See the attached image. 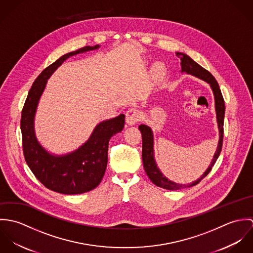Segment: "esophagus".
I'll use <instances>...</instances> for the list:
<instances>
[{"label":"esophagus","instance_id":"obj_1","mask_svg":"<svg viewBox=\"0 0 253 253\" xmlns=\"http://www.w3.org/2000/svg\"><path fill=\"white\" fill-rule=\"evenodd\" d=\"M140 119L139 111L135 108L128 109L126 113V122L128 126L135 125Z\"/></svg>","mask_w":253,"mask_h":253}]
</instances>
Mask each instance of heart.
Returning <instances> with one entry per match:
<instances>
[{
  "mask_svg": "<svg viewBox=\"0 0 253 253\" xmlns=\"http://www.w3.org/2000/svg\"><path fill=\"white\" fill-rule=\"evenodd\" d=\"M163 72H164V66L161 63H157L154 66V73L157 75H161Z\"/></svg>",
  "mask_w": 253,
  "mask_h": 253,
  "instance_id": "obj_1",
  "label": "heart"
}]
</instances>
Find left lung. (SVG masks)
Wrapping results in <instances>:
<instances>
[{
    "label": "left lung",
    "mask_w": 253,
    "mask_h": 253,
    "mask_svg": "<svg viewBox=\"0 0 253 253\" xmlns=\"http://www.w3.org/2000/svg\"><path fill=\"white\" fill-rule=\"evenodd\" d=\"M176 56L180 59L181 61V73H187L190 75H193L208 84H210L213 95H214V101H215V111H216L217 124H218V130H219V141L217 145L216 151L213 156V159L208 168V169L204 172V174L193 183L183 185V184H178L173 181L169 180L167 178L160 169L158 168L156 161H155V156H154V137H153V131L150 126L146 125H140L139 126V130L141 131L142 134V161H143V166H144L145 172L155 185L158 187L168 189V190H179L182 188H187V187H192L197 185L203 180L211 170L212 167L214 166L216 162L221 149H222V143H223V125H224V116H225V102L221 93V90L219 88L218 83L215 80V78L203 68L201 65H199L196 61H194L190 56H188L186 53L183 52H176Z\"/></svg>",
    "instance_id": "1"
}]
</instances>
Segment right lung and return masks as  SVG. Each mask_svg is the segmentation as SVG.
I'll use <instances>...</instances> for the list:
<instances>
[{
	"label": "right lung",
	"mask_w": 253,
	"mask_h": 253,
	"mask_svg": "<svg viewBox=\"0 0 253 253\" xmlns=\"http://www.w3.org/2000/svg\"><path fill=\"white\" fill-rule=\"evenodd\" d=\"M99 47V44L84 46L62 55L46 67L33 83L22 109L20 128L25 161L38 180L60 194H83L99 185L107 167L109 140L123 130L125 115L99 123L87 141L71 153L58 156L47 152L37 139L34 126L37 107L47 80L67 58Z\"/></svg>",
	"instance_id": "1"
}]
</instances>
